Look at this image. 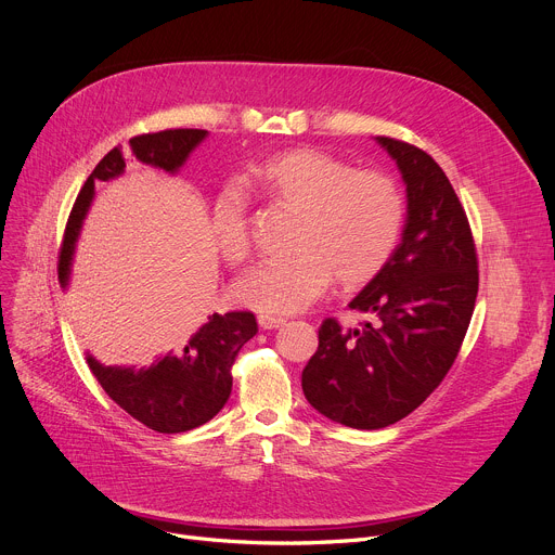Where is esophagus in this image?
Returning <instances> with one entry per match:
<instances>
[{
	"mask_svg": "<svg viewBox=\"0 0 555 555\" xmlns=\"http://www.w3.org/2000/svg\"><path fill=\"white\" fill-rule=\"evenodd\" d=\"M259 325H261L263 330H276V327H283V325H285V319L270 317V314H259Z\"/></svg>",
	"mask_w": 555,
	"mask_h": 555,
	"instance_id": "1",
	"label": "esophagus"
}]
</instances>
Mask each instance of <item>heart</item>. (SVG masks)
<instances>
[{"label": "heart", "mask_w": 555, "mask_h": 555, "mask_svg": "<svg viewBox=\"0 0 555 555\" xmlns=\"http://www.w3.org/2000/svg\"><path fill=\"white\" fill-rule=\"evenodd\" d=\"M251 183L289 212L300 215L289 259L249 268L234 285L245 308L270 317L308 310L332 285L376 279L393 257L405 228V194L385 172L357 170L321 150L296 147L261 164ZM212 232L221 257L238 263L249 251L243 198L225 188L212 208Z\"/></svg>", "instance_id": "heart-1"}]
</instances>
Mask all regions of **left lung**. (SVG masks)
Listing matches in <instances>:
<instances>
[{"label": "left lung", "instance_id": "left-lung-1", "mask_svg": "<svg viewBox=\"0 0 555 555\" xmlns=\"http://www.w3.org/2000/svg\"><path fill=\"white\" fill-rule=\"evenodd\" d=\"M408 190V219L383 272L349 308L376 323L343 330L325 319L304 370L310 405L334 423L380 429L412 414L459 357L476 294L472 228L442 168L425 150L376 137Z\"/></svg>", "mask_w": 555, "mask_h": 555}]
</instances>
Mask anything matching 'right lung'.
<instances>
[{
  "label": "right lung",
  "instance_id": "obj_1",
  "mask_svg": "<svg viewBox=\"0 0 555 555\" xmlns=\"http://www.w3.org/2000/svg\"><path fill=\"white\" fill-rule=\"evenodd\" d=\"M208 130L177 128L130 139L137 162L177 175ZM126 170L119 147L96 164L77 194L60 251V283L68 287L77 238L94 198V185L113 181ZM251 312L212 314L183 349L168 351L147 367H108L86 354L88 367L104 391L132 418L159 434H181L215 418L232 391V363L238 349L257 334Z\"/></svg>",
  "mask_w": 555,
  "mask_h": 555
}]
</instances>
